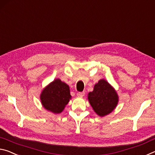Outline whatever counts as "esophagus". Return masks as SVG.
<instances>
[{
    "instance_id": "obj_1",
    "label": "esophagus",
    "mask_w": 155,
    "mask_h": 155,
    "mask_svg": "<svg viewBox=\"0 0 155 155\" xmlns=\"http://www.w3.org/2000/svg\"><path fill=\"white\" fill-rule=\"evenodd\" d=\"M84 95H85L84 91H82V92H78L77 93V95L80 96V97H83V96H84Z\"/></svg>"
}]
</instances>
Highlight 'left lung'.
<instances>
[{"label":"left lung","mask_w":155,"mask_h":155,"mask_svg":"<svg viewBox=\"0 0 155 155\" xmlns=\"http://www.w3.org/2000/svg\"><path fill=\"white\" fill-rule=\"evenodd\" d=\"M88 101L95 112L101 117L112 112L118 102V96L105 80H100L88 95Z\"/></svg>","instance_id":"left-lung-1"}]
</instances>
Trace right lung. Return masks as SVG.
<instances>
[{"mask_svg": "<svg viewBox=\"0 0 155 155\" xmlns=\"http://www.w3.org/2000/svg\"><path fill=\"white\" fill-rule=\"evenodd\" d=\"M71 97L69 87L60 79L55 80L47 86L40 95L43 106L54 113L62 112Z\"/></svg>", "mask_w": 155, "mask_h": 155, "instance_id": "obj_1", "label": "right lung"}]
</instances>
